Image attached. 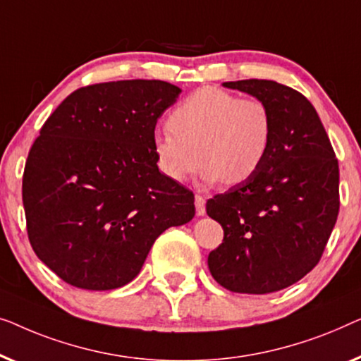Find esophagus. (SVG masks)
<instances>
[{"label": "esophagus", "instance_id": "1", "mask_svg": "<svg viewBox=\"0 0 361 361\" xmlns=\"http://www.w3.org/2000/svg\"><path fill=\"white\" fill-rule=\"evenodd\" d=\"M195 204H196V214L204 216L206 214V200L201 195L195 196Z\"/></svg>", "mask_w": 361, "mask_h": 361}]
</instances>
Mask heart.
<instances>
[{"label": "heart", "mask_w": 361, "mask_h": 361, "mask_svg": "<svg viewBox=\"0 0 361 361\" xmlns=\"http://www.w3.org/2000/svg\"><path fill=\"white\" fill-rule=\"evenodd\" d=\"M169 130L154 137L159 170L185 181L200 169L202 180L240 185L260 170L273 142V118L265 101L238 98L231 91L204 86L169 114Z\"/></svg>", "instance_id": "heart-1"}]
</instances>
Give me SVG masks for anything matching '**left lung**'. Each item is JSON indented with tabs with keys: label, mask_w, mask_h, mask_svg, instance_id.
I'll list each match as a JSON object with an SVG mask.
<instances>
[{
	"label": "left lung",
	"mask_w": 361,
	"mask_h": 361,
	"mask_svg": "<svg viewBox=\"0 0 361 361\" xmlns=\"http://www.w3.org/2000/svg\"><path fill=\"white\" fill-rule=\"evenodd\" d=\"M224 86L265 101L273 142L250 180L207 200V216L224 229L207 267L229 291L275 293L321 260L338 216V160L316 109L299 91L271 80Z\"/></svg>",
	"instance_id": "1"
}]
</instances>
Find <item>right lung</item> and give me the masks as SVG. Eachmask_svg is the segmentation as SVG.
Wrapping results in <instances>:
<instances>
[{"label":"right lung","instance_id":"1","mask_svg":"<svg viewBox=\"0 0 361 361\" xmlns=\"http://www.w3.org/2000/svg\"><path fill=\"white\" fill-rule=\"evenodd\" d=\"M181 90L160 80L83 86L49 116L23 175L27 237L65 283L90 291L139 275L155 238L195 217V195L160 173L157 121Z\"/></svg>","mask_w":361,"mask_h":361}]
</instances>
